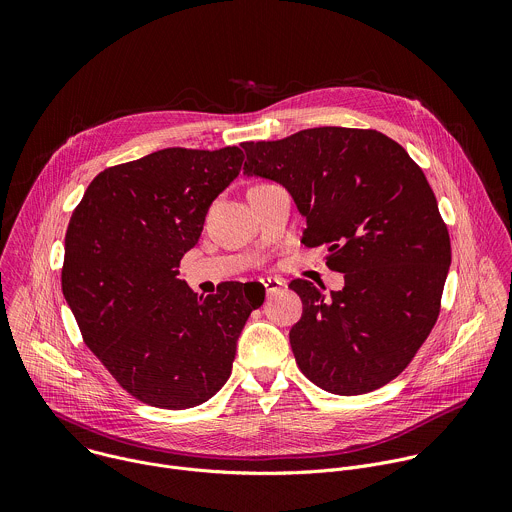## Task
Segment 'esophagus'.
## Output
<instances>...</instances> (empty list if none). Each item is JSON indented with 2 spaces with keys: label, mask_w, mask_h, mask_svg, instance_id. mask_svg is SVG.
Here are the masks:
<instances>
[{
  "label": "esophagus",
  "mask_w": 512,
  "mask_h": 512,
  "mask_svg": "<svg viewBox=\"0 0 512 512\" xmlns=\"http://www.w3.org/2000/svg\"><path fill=\"white\" fill-rule=\"evenodd\" d=\"M261 285H263L267 296H273V294H277V291H281L283 281L275 279V277H265V279H261Z\"/></svg>",
  "instance_id": "34e87169"
}]
</instances>
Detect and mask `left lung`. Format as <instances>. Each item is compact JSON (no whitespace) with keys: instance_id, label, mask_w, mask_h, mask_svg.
<instances>
[{"instance_id":"1","label":"left lung","mask_w":512,"mask_h":512,"mask_svg":"<svg viewBox=\"0 0 512 512\" xmlns=\"http://www.w3.org/2000/svg\"><path fill=\"white\" fill-rule=\"evenodd\" d=\"M245 172L283 184L308 229L328 247L344 287H289L302 320L289 344L300 371L334 395H362L399 377L442 308L452 247L423 170L375 129L314 127L277 141H245Z\"/></svg>"}]
</instances>
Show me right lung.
Returning <instances> with one entry per match:
<instances>
[{"instance_id":"right-lung-1","label":"right lung","mask_w":512,"mask_h":512,"mask_svg":"<svg viewBox=\"0 0 512 512\" xmlns=\"http://www.w3.org/2000/svg\"><path fill=\"white\" fill-rule=\"evenodd\" d=\"M245 154L166 148L103 170L72 210L62 294L85 344L135 399L162 409L208 401L231 377L237 338L263 304L249 283L198 294L178 267Z\"/></svg>"}]
</instances>
